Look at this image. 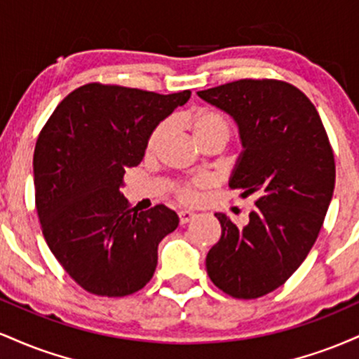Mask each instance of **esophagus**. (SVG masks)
<instances>
[{"instance_id": "1", "label": "esophagus", "mask_w": 359, "mask_h": 359, "mask_svg": "<svg viewBox=\"0 0 359 359\" xmlns=\"http://www.w3.org/2000/svg\"><path fill=\"white\" fill-rule=\"evenodd\" d=\"M194 217H196V214L191 212V211H180L179 212V219H180V224H187V222H191Z\"/></svg>"}]
</instances>
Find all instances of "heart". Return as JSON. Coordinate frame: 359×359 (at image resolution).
<instances>
[{"label": "heart", "mask_w": 359, "mask_h": 359, "mask_svg": "<svg viewBox=\"0 0 359 359\" xmlns=\"http://www.w3.org/2000/svg\"><path fill=\"white\" fill-rule=\"evenodd\" d=\"M185 119H187V125L191 128L194 138L199 142V145H204V143L208 142L226 143L229 140V137H231V131H233L231 121H229V118L219 109H212V108L196 109L192 111V113H189L187 116H185ZM168 130H170L168 121L158 123V125L154 128V131H151L147 142L148 154H154L156 148L160 147V143H162L168 135ZM203 185H204L203 180H192V182L177 184L174 185V192L180 203L192 204L197 201V189H201Z\"/></svg>", "instance_id": "heart-1"}]
</instances>
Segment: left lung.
Masks as SVG:
<instances>
[{
  "instance_id": "left-lung-1",
  "label": "left lung",
  "mask_w": 359,
  "mask_h": 359,
  "mask_svg": "<svg viewBox=\"0 0 359 359\" xmlns=\"http://www.w3.org/2000/svg\"><path fill=\"white\" fill-rule=\"evenodd\" d=\"M201 100L233 116L241 151L229 187L255 197L245 226L226 214L205 269L234 299H258L287 282L319 236L336 182L334 154L311 100L283 81L241 79Z\"/></svg>"
}]
</instances>
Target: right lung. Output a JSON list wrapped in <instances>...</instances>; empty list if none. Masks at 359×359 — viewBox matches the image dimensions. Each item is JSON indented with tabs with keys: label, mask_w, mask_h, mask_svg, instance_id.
<instances>
[{
	"label": "right lung",
	"mask_w": 359,
	"mask_h": 359,
	"mask_svg": "<svg viewBox=\"0 0 359 359\" xmlns=\"http://www.w3.org/2000/svg\"><path fill=\"white\" fill-rule=\"evenodd\" d=\"M191 90L156 94L123 86H81L60 101L34 154L35 205L53 257L84 290L125 297L154 277L158 243L179 226L163 204L131 209L128 167L145 155L154 128Z\"/></svg>",
	"instance_id": "right-lung-1"
}]
</instances>
